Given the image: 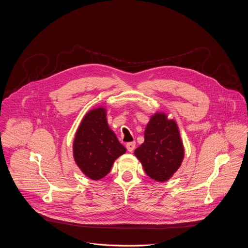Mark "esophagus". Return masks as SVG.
<instances>
[{
	"instance_id": "34e87169",
	"label": "esophagus",
	"mask_w": 248,
	"mask_h": 248,
	"mask_svg": "<svg viewBox=\"0 0 248 248\" xmlns=\"http://www.w3.org/2000/svg\"><path fill=\"white\" fill-rule=\"evenodd\" d=\"M126 149L128 152H132L134 149H135V142L133 141V142H128L126 144Z\"/></svg>"
}]
</instances>
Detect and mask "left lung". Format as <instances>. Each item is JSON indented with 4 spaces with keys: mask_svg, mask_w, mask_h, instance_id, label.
Segmentation results:
<instances>
[{
    "mask_svg": "<svg viewBox=\"0 0 248 248\" xmlns=\"http://www.w3.org/2000/svg\"><path fill=\"white\" fill-rule=\"evenodd\" d=\"M134 154L151 179L169 180L180 168L185 154L178 125L165 114L154 115L146 126L144 143Z\"/></svg>",
    "mask_w": 248,
    "mask_h": 248,
    "instance_id": "1",
    "label": "left lung"
}]
</instances>
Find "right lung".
<instances>
[{"label":"right lung","mask_w":248,"mask_h":248,"mask_svg":"<svg viewBox=\"0 0 248 248\" xmlns=\"http://www.w3.org/2000/svg\"><path fill=\"white\" fill-rule=\"evenodd\" d=\"M125 152L106 120V111L98 108L83 118L74 141V157L85 175L100 180L107 175L114 161Z\"/></svg>","instance_id":"1"}]
</instances>
